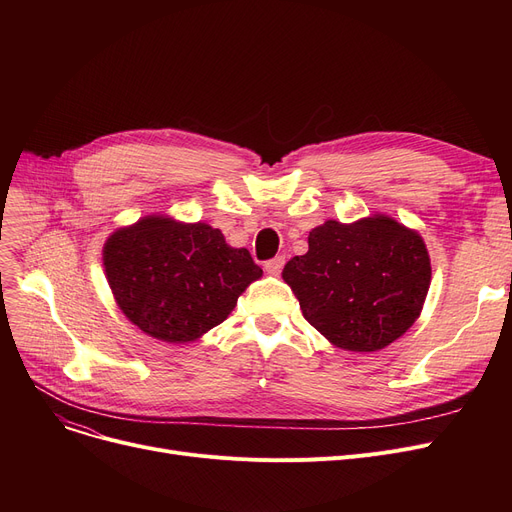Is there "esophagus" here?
Masks as SVG:
<instances>
[{"mask_svg":"<svg viewBox=\"0 0 512 512\" xmlns=\"http://www.w3.org/2000/svg\"><path fill=\"white\" fill-rule=\"evenodd\" d=\"M284 263H286V257L284 255H278V257H274V259H270V261H265V272L267 274H272V276H280V272L284 270Z\"/></svg>","mask_w":512,"mask_h":512,"instance_id":"esophagus-1","label":"esophagus"}]
</instances>
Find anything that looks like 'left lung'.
I'll use <instances>...</instances> for the list:
<instances>
[{
    "instance_id": "left-lung-1",
    "label": "left lung",
    "mask_w": 512,
    "mask_h": 512,
    "mask_svg": "<svg viewBox=\"0 0 512 512\" xmlns=\"http://www.w3.org/2000/svg\"><path fill=\"white\" fill-rule=\"evenodd\" d=\"M282 278L317 332L346 351L371 353L415 324L432 265L417 232L373 215L313 228L309 251L292 257Z\"/></svg>"
}]
</instances>
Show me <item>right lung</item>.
Here are the masks:
<instances>
[{"mask_svg":"<svg viewBox=\"0 0 512 512\" xmlns=\"http://www.w3.org/2000/svg\"><path fill=\"white\" fill-rule=\"evenodd\" d=\"M105 276L124 315L164 342H193L220 326L261 267L207 224L149 215L103 247Z\"/></svg>","mask_w":512,"mask_h":512,"instance_id":"1","label":"right lung"}]
</instances>
